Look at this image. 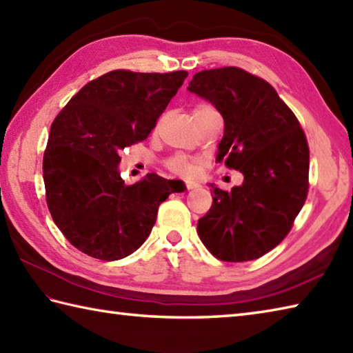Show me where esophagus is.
Segmentation results:
<instances>
[{"mask_svg": "<svg viewBox=\"0 0 353 353\" xmlns=\"http://www.w3.org/2000/svg\"><path fill=\"white\" fill-rule=\"evenodd\" d=\"M185 185H188V189L189 190H192V189H196L198 188V183H195V181H188V183H185Z\"/></svg>", "mask_w": 353, "mask_h": 353, "instance_id": "34e87169", "label": "esophagus"}]
</instances>
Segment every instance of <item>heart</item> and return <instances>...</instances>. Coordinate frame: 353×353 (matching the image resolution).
<instances>
[{
    "label": "heart",
    "mask_w": 353,
    "mask_h": 353,
    "mask_svg": "<svg viewBox=\"0 0 353 353\" xmlns=\"http://www.w3.org/2000/svg\"><path fill=\"white\" fill-rule=\"evenodd\" d=\"M205 108H210V105L201 104V105H198L195 110L205 109ZM199 164H201V161H199L198 158H192V157H185V155H175L169 159V168L174 170L175 174L184 175V176L195 175L199 169Z\"/></svg>",
    "instance_id": "obj_1"
}]
</instances>
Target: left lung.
Masks as SVG:
<instances>
[{
    "label": "left lung",
    "instance_id": "left-lung-1",
    "mask_svg": "<svg viewBox=\"0 0 353 353\" xmlns=\"http://www.w3.org/2000/svg\"><path fill=\"white\" fill-rule=\"evenodd\" d=\"M188 90L221 114L216 161L225 158L244 176L230 192L210 184L214 203L198 219L199 239L223 261H252L283 241L307 196L304 132L276 90L243 69L201 70Z\"/></svg>",
    "mask_w": 353,
    "mask_h": 353
}]
</instances>
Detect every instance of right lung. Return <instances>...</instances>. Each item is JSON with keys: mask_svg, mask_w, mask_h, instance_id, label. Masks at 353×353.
<instances>
[{"mask_svg": "<svg viewBox=\"0 0 353 353\" xmlns=\"http://www.w3.org/2000/svg\"><path fill=\"white\" fill-rule=\"evenodd\" d=\"M185 70H112L90 81L52 123L43 158L53 223L83 254L104 261L141 248L176 179L148 174L125 185L119 152L149 137Z\"/></svg>", "mask_w": 353, "mask_h": 353, "instance_id": "1", "label": "right lung"}]
</instances>
